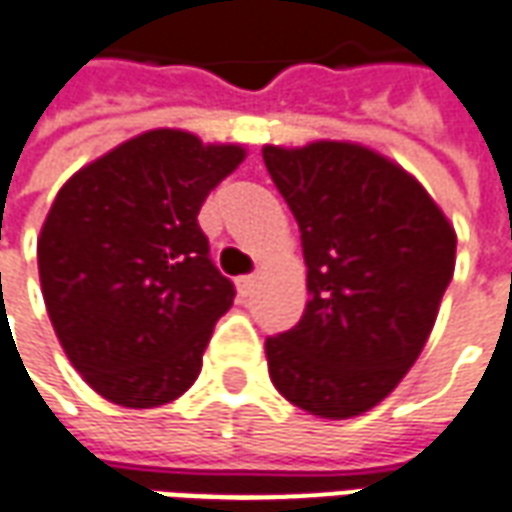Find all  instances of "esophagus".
<instances>
[{
  "label": "esophagus",
  "instance_id": "34e87169",
  "mask_svg": "<svg viewBox=\"0 0 512 512\" xmlns=\"http://www.w3.org/2000/svg\"><path fill=\"white\" fill-rule=\"evenodd\" d=\"M255 285V274H246V277H238V291L249 293Z\"/></svg>",
  "mask_w": 512,
  "mask_h": 512
}]
</instances>
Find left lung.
<instances>
[{
	"label": "left lung",
	"mask_w": 512,
	"mask_h": 512,
	"mask_svg": "<svg viewBox=\"0 0 512 512\" xmlns=\"http://www.w3.org/2000/svg\"><path fill=\"white\" fill-rule=\"evenodd\" d=\"M302 232L307 305L266 338L274 388L318 418L366 413L421 355L455 274V227L402 166L349 141L263 146Z\"/></svg>",
	"instance_id": "1"
}]
</instances>
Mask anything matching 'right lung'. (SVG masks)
<instances>
[{
	"label": "right lung",
	"mask_w": 512,
	"mask_h": 512,
	"mask_svg": "<svg viewBox=\"0 0 512 512\" xmlns=\"http://www.w3.org/2000/svg\"><path fill=\"white\" fill-rule=\"evenodd\" d=\"M244 157V146L163 127L57 191L38 238L46 313L71 366L107 402L166 405L199 377L235 288L196 216Z\"/></svg>",
	"instance_id": "add662e5"
}]
</instances>
